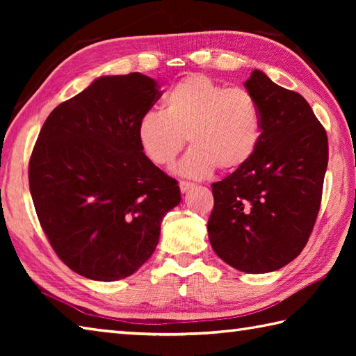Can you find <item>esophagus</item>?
Returning a JSON list of instances; mask_svg holds the SVG:
<instances>
[{
    "mask_svg": "<svg viewBox=\"0 0 356 356\" xmlns=\"http://www.w3.org/2000/svg\"><path fill=\"white\" fill-rule=\"evenodd\" d=\"M193 186H194V184L185 182V180H180V182H179V188H180V191H182V193H188Z\"/></svg>",
    "mask_w": 356,
    "mask_h": 356,
    "instance_id": "esophagus-1",
    "label": "esophagus"
}]
</instances>
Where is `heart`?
Listing matches in <instances>:
<instances>
[{
    "label": "heart",
    "mask_w": 356,
    "mask_h": 356,
    "mask_svg": "<svg viewBox=\"0 0 356 356\" xmlns=\"http://www.w3.org/2000/svg\"><path fill=\"white\" fill-rule=\"evenodd\" d=\"M191 148L177 171L205 179L218 168L234 172L251 161L261 139V113L255 97L241 87H226L207 74H190L163 96V110L139 119L138 140L151 162L170 166Z\"/></svg>",
    "instance_id": "obj_1"
}]
</instances>
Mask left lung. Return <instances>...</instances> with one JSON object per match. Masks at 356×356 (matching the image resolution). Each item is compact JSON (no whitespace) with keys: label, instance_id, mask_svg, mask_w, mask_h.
Returning <instances> with one entry per match:
<instances>
[{"label":"left lung","instance_id":"obj_1","mask_svg":"<svg viewBox=\"0 0 356 356\" xmlns=\"http://www.w3.org/2000/svg\"><path fill=\"white\" fill-rule=\"evenodd\" d=\"M261 113V139L243 168L211 185L208 237L246 274L286 266L303 251L320 211L329 143L303 96L254 70L245 82Z\"/></svg>","mask_w":356,"mask_h":356}]
</instances>
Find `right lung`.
<instances>
[{
    "label": "right lung",
    "mask_w": 356,
    "mask_h": 356,
    "mask_svg": "<svg viewBox=\"0 0 356 356\" xmlns=\"http://www.w3.org/2000/svg\"><path fill=\"white\" fill-rule=\"evenodd\" d=\"M161 96L142 73L101 76L59 104L38 136L29 163L36 216L59 259L82 277L134 274L180 203L177 180L138 140L139 119Z\"/></svg>",
    "instance_id": "right-lung-1"
}]
</instances>
